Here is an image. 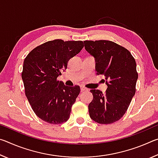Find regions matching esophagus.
Returning <instances> with one entry per match:
<instances>
[{
	"label": "esophagus",
	"mask_w": 158,
	"mask_h": 158,
	"mask_svg": "<svg viewBox=\"0 0 158 158\" xmlns=\"http://www.w3.org/2000/svg\"><path fill=\"white\" fill-rule=\"evenodd\" d=\"M89 89H86V88L84 86H81V91H85V90H88Z\"/></svg>",
	"instance_id": "esophagus-1"
}]
</instances>
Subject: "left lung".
<instances>
[{
    "label": "left lung",
    "instance_id": "left-lung-1",
    "mask_svg": "<svg viewBox=\"0 0 158 158\" xmlns=\"http://www.w3.org/2000/svg\"><path fill=\"white\" fill-rule=\"evenodd\" d=\"M85 49L95 60L97 74L105 77V93L92 89L89 105L90 118L100 124L118 121L129 107L135 94L138 79L135 58L125 48L108 40L84 41Z\"/></svg>",
    "mask_w": 158,
    "mask_h": 158
}]
</instances>
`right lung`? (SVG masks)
I'll return each instance as SVG.
<instances>
[{
  "mask_svg": "<svg viewBox=\"0 0 158 158\" xmlns=\"http://www.w3.org/2000/svg\"><path fill=\"white\" fill-rule=\"evenodd\" d=\"M84 47L82 41L55 40L35 48L26 57L21 74L26 96L42 121L61 124L69 119L80 88L67 86L57 77Z\"/></svg>",
  "mask_w": 158,
  "mask_h": 158,
  "instance_id": "obj_1",
  "label": "right lung"
}]
</instances>
